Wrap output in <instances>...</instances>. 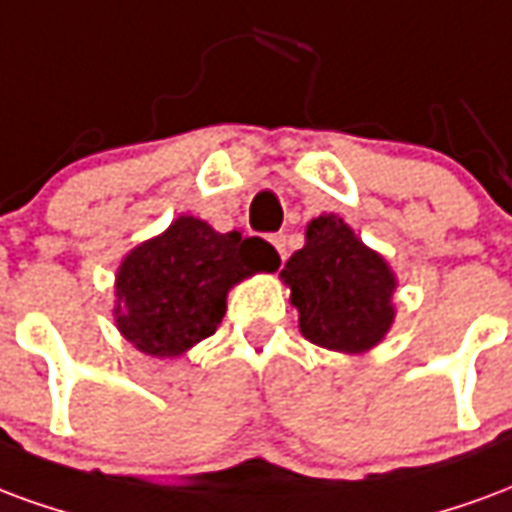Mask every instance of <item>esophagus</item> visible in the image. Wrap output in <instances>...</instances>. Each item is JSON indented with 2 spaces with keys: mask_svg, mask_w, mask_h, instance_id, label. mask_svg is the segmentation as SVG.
<instances>
[{
  "mask_svg": "<svg viewBox=\"0 0 512 512\" xmlns=\"http://www.w3.org/2000/svg\"><path fill=\"white\" fill-rule=\"evenodd\" d=\"M270 242L275 245V251L281 253V259H286V256H289V242H286V234H272Z\"/></svg>",
  "mask_w": 512,
  "mask_h": 512,
  "instance_id": "esophagus-1",
  "label": "esophagus"
}]
</instances>
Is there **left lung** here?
<instances>
[{"instance_id": "left-lung-1", "label": "left lung", "mask_w": 512, "mask_h": 512, "mask_svg": "<svg viewBox=\"0 0 512 512\" xmlns=\"http://www.w3.org/2000/svg\"><path fill=\"white\" fill-rule=\"evenodd\" d=\"M281 278L292 286L302 335L316 346L365 352L393 324V272L335 215L308 223L305 248L286 261Z\"/></svg>"}]
</instances>
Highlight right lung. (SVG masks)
<instances>
[{
	"instance_id": "obj_1",
	"label": "right lung",
	"mask_w": 512,
	"mask_h": 512,
	"mask_svg": "<svg viewBox=\"0 0 512 512\" xmlns=\"http://www.w3.org/2000/svg\"><path fill=\"white\" fill-rule=\"evenodd\" d=\"M278 267L281 256L261 237L179 218L122 261L117 327L144 354L177 357L218 330L234 283Z\"/></svg>"
}]
</instances>
